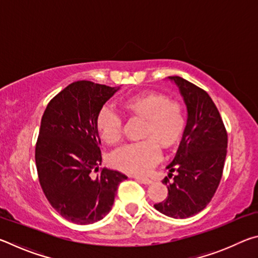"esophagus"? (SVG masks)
<instances>
[{
	"instance_id": "1",
	"label": "esophagus",
	"mask_w": 258,
	"mask_h": 258,
	"mask_svg": "<svg viewBox=\"0 0 258 258\" xmlns=\"http://www.w3.org/2000/svg\"><path fill=\"white\" fill-rule=\"evenodd\" d=\"M135 180L143 183V184H151L152 183V180L151 178H148V177H140V176H133Z\"/></svg>"
}]
</instances>
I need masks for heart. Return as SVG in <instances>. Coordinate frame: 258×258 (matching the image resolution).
<instances>
[{
  "label": "heart",
  "instance_id": "b5f03b06",
  "mask_svg": "<svg viewBox=\"0 0 258 258\" xmlns=\"http://www.w3.org/2000/svg\"><path fill=\"white\" fill-rule=\"evenodd\" d=\"M119 107L131 118L143 119L141 142L125 146L111 157L117 169L143 174L160 157L159 147L169 150L181 141L185 130L184 109L176 101L155 91H142L120 101ZM97 131L104 142L115 145L121 137V120L111 109L103 108L97 118Z\"/></svg>",
  "mask_w": 258,
  "mask_h": 258
}]
</instances>
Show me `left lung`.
Segmentation results:
<instances>
[{
	"instance_id": "1",
	"label": "left lung",
	"mask_w": 258,
	"mask_h": 258,
	"mask_svg": "<svg viewBox=\"0 0 258 258\" xmlns=\"http://www.w3.org/2000/svg\"><path fill=\"white\" fill-rule=\"evenodd\" d=\"M178 87L187 111L184 133L176 155L166 166L168 177L164 202L154 205L157 211L173 218L198 214L211 202L220 184L228 148V134L220 112L207 92L178 76H168Z\"/></svg>"
}]
</instances>
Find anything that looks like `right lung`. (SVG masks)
<instances>
[{
    "label": "right lung",
    "mask_w": 258,
    "mask_h": 258,
    "mask_svg": "<svg viewBox=\"0 0 258 258\" xmlns=\"http://www.w3.org/2000/svg\"><path fill=\"white\" fill-rule=\"evenodd\" d=\"M120 87L78 81L51 100L43 113L35 161L51 206L76 224H92L110 212L125 174L103 168L97 118Z\"/></svg>",
    "instance_id": "right-lung-1"
}]
</instances>
